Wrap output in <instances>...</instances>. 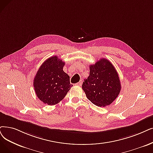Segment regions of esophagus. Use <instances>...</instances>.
Returning <instances> with one entry per match:
<instances>
[{
	"label": "esophagus",
	"mask_w": 153,
	"mask_h": 153,
	"mask_svg": "<svg viewBox=\"0 0 153 153\" xmlns=\"http://www.w3.org/2000/svg\"><path fill=\"white\" fill-rule=\"evenodd\" d=\"M82 83H83L82 80H80V82H79L77 83V85H79V86H81V85H82Z\"/></svg>",
	"instance_id": "34e87169"
}]
</instances>
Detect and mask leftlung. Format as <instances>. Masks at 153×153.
Masks as SVG:
<instances>
[{"label":"left lung","instance_id":"left-lung-1","mask_svg":"<svg viewBox=\"0 0 153 153\" xmlns=\"http://www.w3.org/2000/svg\"><path fill=\"white\" fill-rule=\"evenodd\" d=\"M87 99L98 107L109 105L120 93L121 85L113 65L102 58L90 65V75L82 85Z\"/></svg>","mask_w":153,"mask_h":153}]
</instances>
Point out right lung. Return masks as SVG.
Returning <instances> with one entry per match:
<instances>
[{"instance_id": "1", "label": "right lung", "mask_w": 153, "mask_h": 153, "mask_svg": "<svg viewBox=\"0 0 153 153\" xmlns=\"http://www.w3.org/2000/svg\"><path fill=\"white\" fill-rule=\"evenodd\" d=\"M65 64L56 56H51L41 65L34 78L36 94L47 105H56L62 100L73 86L63 70Z\"/></svg>"}]
</instances>
